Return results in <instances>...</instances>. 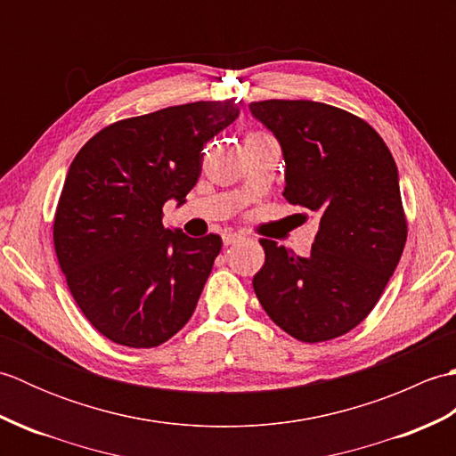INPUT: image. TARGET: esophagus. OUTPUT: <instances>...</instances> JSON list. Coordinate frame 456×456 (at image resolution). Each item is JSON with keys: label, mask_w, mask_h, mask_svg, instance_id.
I'll use <instances>...</instances> for the list:
<instances>
[{"label": "esophagus", "mask_w": 456, "mask_h": 456, "mask_svg": "<svg viewBox=\"0 0 456 456\" xmlns=\"http://www.w3.org/2000/svg\"><path fill=\"white\" fill-rule=\"evenodd\" d=\"M243 237H245L243 233H235V231H229V233L223 235V245H233V243H237V240H240Z\"/></svg>", "instance_id": "34e87169"}]
</instances>
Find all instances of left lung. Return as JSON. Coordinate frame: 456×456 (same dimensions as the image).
Wrapping results in <instances>:
<instances>
[{
	"label": "left lung",
	"mask_w": 456,
	"mask_h": 456,
	"mask_svg": "<svg viewBox=\"0 0 456 456\" xmlns=\"http://www.w3.org/2000/svg\"><path fill=\"white\" fill-rule=\"evenodd\" d=\"M248 108L282 147L284 198L319 219L309 256L260 239L266 258L255 294L297 341L341 337L372 312L408 239L392 152L364 119L333 105L266 100Z\"/></svg>",
	"instance_id": "left-lung-1"
}]
</instances>
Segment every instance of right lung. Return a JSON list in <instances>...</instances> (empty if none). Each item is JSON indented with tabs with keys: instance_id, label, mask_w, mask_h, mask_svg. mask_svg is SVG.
Masks as SVG:
<instances>
[{
	"instance_id": "obj_1",
	"label": "right lung",
	"mask_w": 456,
	"mask_h": 456,
	"mask_svg": "<svg viewBox=\"0 0 456 456\" xmlns=\"http://www.w3.org/2000/svg\"><path fill=\"white\" fill-rule=\"evenodd\" d=\"M237 118L235 100L172 105L108 125L72 160L54 250L76 304L110 341L159 346L191 317L223 243L167 229L162 208L186 201L203 144Z\"/></svg>"
}]
</instances>
